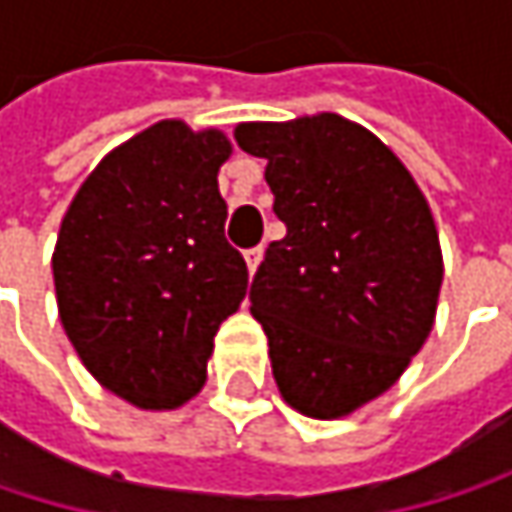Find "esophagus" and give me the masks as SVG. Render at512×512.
I'll return each instance as SVG.
<instances>
[{
	"label": "esophagus",
	"instance_id": "obj_1",
	"mask_svg": "<svg viewBox=\"0 0 512 512\" xmlns=\"http://www.w3.org/2000/svg\"><path fill=\"white\" fill-rule=\"evenodd\" d=\"M260 257H263V249H260V246H255V249H249V252H246V263H249V272H255L257 263H260Z\"/></svg>",
	"mask_w": 512,
	"mask_h": 512
}]
</instances>
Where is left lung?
Segmentation results:
<instances>
[{
    "instance_id": "8db88e82",
    "label": "left lung",
    "mask_w": 512,
    "mask_h": 512,
    "mask_svg": "<svg viewBox=\"0 0 512 512\" xmlns=\"http://www.w3.org/2000/svg\"><path fill=\"white\" fill-rule=\"evenodd\" d=\"M234 139L266 159L287 228L249 290L278 391L302 415H350L397 382L433 329V213L403 162L341 115L240 124Z\"/></svg>"
}]
</instances>
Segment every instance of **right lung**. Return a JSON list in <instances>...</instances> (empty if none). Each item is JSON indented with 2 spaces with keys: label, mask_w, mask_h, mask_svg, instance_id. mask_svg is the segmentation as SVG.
<instances>
[{
  "label": "right lung",
  "mask_w": 512,
  "mask_h": 512,
  "mask_svg": "<svg viewBox=\"0 0 512 512\" xmlns=\"http://www.w3.org/2000/svg\"><path fill=\"white\" fill-rule=\"evenodd\" d=\"M231 142L159 121L106 156L64 213L52 278L91 376L139 409L201 391L213 338L249 287L225 240L219 165Z\"/></svg>",
  "instance_id": "obj_1"
}]
</instances>
